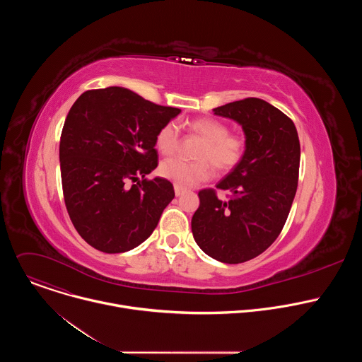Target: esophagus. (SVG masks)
<instances>
[{"label": "esophagus", "instance_id": "esophagus-1", "mask_svg": "<svg viewBox=\"0 0 362 362\" xmlns=\"http://www.w3.org/2000/svg\"><path fill=\"white\" fill-rule=\"evenodd\" d=\"M185 193V189H182V187H179V186H175V194L176 196H182Z\"/></svg>", "mask_w": 362, "mask_h": 362}]
</instances>
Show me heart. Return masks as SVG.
<instances>
[{
	"mask_svg": "<svg viewBox=\"0 0 362 362\" xmlns=\"http://www.w3.org/2000/svg\"><path fill=\"white\" fill-rule=\"evenodd\" d=\"M189 132L202 140L194 153L196 162L170 159L160 165V175L182 189L206 182L212 175L211 165L218 172H229L242 160L246 140L238 133H229L225 123L202 117L189 122ZM180 132L176 123L162 126L156 134V148L163 156H173L180 147Z\"/></svg>",
	"mask_w": 362,
	"mask_h": 362,
	"instance_id": "heart-1",
	"label": "heart"
}]
</instances>
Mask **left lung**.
<instances>
[{
	"instance_id": "1",
	"label": "left lung",
	"mask_w": 362,
	"mask_h": 362,
	"mask_svg": "<svg viewBox=\"0 0 362 362\" xmlns=\"http://www.w3.org/2000/svg\"><path fill=\"white\" fill-rule=\"evenodd\" d=\"M239 123L246 148L242 160L215 189L199 192L192 218L199 247L223 264H242L265 252L279 236L296 193L300 146L293 122L268 101L249 97L214 109Z\"/></svg>"
}]
</instances>
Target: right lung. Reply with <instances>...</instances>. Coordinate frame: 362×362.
Returning <instances> with one entry per match:
<instances>
[{
  "label": "right lung",
  "instance_id": "add662e5",
  "mask_svg": "<svg viewBox=\"0 0 362 362\" xmlns=\"http://www.w3.org/2000/svg\"><path fill=\"white\" fill-rule=\"evenodd\" d=\"M179 113L124 87L87 90L76 100L60 139L62 183L69 216L90 246L127 252L158 226L175 190L146 175L158 168L159 129Z\"/></svg>",
  "mask_w": 362,
  "mask_h": 362
}]
</instances>
